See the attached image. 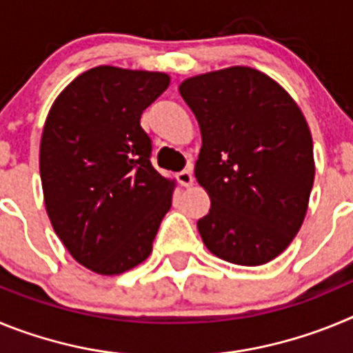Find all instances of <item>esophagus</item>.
Returning <instances> with one entry per match:
<instances>
[{"mask_svg": "<svg viewBox=\"0 0 353 353\" xmlns=\"http://www.w3.org/2000/svg\"><path fill=\"white\" fill-rule=\"evenodd\" d=\"M180 185L182 187H191L192 182H194V176H192V171H182V173L176 174Z\"/></svg>", "mask_w": 353, "mask_h": 353, "instance_id": "34e87169", "label": "esophagus"}]
</instances>
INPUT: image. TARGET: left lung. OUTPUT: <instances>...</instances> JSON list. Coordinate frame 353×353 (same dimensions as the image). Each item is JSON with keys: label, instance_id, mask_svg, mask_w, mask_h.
I'll use <instances>...</instances> for the list:
<instances>
[{"label": "left lung", "instance_id": "1", "mask_svg": "<svg viewBox=\"0 0 353 353\" xmlns=\"http://www.w3.org/2000/svg\"><path fill=\"white\" fill-rule=\"evenodd\" d=\"M179 92L201 130L194 176L212 201L198 221L203 244L230 263H269L301 230L313 189V138L301 108L244 65L187 77Z\"/></svg>", "mask_w": 353, "mask_h": 353}]
</instances>
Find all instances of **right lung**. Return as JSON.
<instances>
[{"mask_svg": "<svg viewBox=\"0 0 353 353\" xmlns=\"http://www.w3.org/2000/svg\"><path fill=\"white\" fill-rule=\"evenodd\" d=\"M170 86L166 72L99 65L56 97L40 139V180L52 230L101 276L152 252L176 182L150 162L141 114Z\"/></svg>", "mask_w": 353, "mask_h": 353, "instance_id": "right-lung-1", "label": "right lung"}]
</instances>
